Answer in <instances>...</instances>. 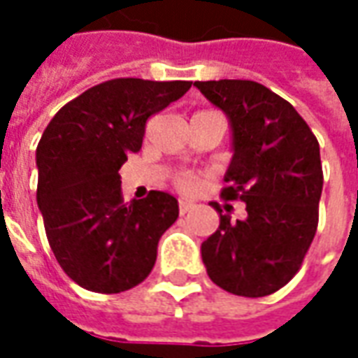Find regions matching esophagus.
Masks as SVG:
<instances>
[{
	"mask_svg": "<svg viewBox=\"0 0 358 358\" xmlns=\"http://www.w3.org/2000/svg\"><path fill=\"white\" fill-rule=\"evenodd\" d=\"M178 207H180V215H186V213H189V210L194 209L195 203L187 201V199H180Z\"/></svg>",
	"mask_w": 358,
	"mask_h": 358,
	"instance_id": "34e87169",
	"label": "esophagus"
}]
</instances>
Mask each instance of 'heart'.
I'll return each instance as SVG.
<instances>
[{
	"mask_svg": "<svg viewBox=\"0 0 358 358\" xmlns=\"http://www.w3.org/2000/svg\"><path fill=\"white\" fill-rule=\"evenodd\" d=\"M197 180H195L194 174H180L176 178V186L182 187V189H194Z\"/></svg>",
	"mask_w": 358,
	"mask_h": 358,
	"instance_id": "b5f03b06",
	"label": "heart"
}]
</instances>
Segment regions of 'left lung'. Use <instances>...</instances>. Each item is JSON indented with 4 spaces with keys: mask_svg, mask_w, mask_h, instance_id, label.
<instances>
[{
    "mask_svg": "<svg viewBox=\"0 0 358 358\" xmlns=\"http://www.w3.org/2000/svg\"><path fill=\"white\" fill-rule=\"evenodd\" d=\"M232 128L224 199L245 203L248 217L220 226L201 243L209 278L226 292L264 297L297 272L318 226L322 163L315 134L289 101L253 80L195 82Z\"/></svg>",
    "mask_w": 358,
    "mask_h": 358,
    "instance_id": "left-lung-1",
    "label": "left lung"
}]
</instances>
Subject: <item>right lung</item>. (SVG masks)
I'll return each instance as SVG.
<instances>
[{"label": "right lung", "mask_w": 358, "mask_h": 358, "mask_svg": "<svg viewBox=\"0 0 358 358\" xmlns=\"http://www.w3.org/2000/svg\"><path fill=\"white\" fill-rule=\"evenodd\" d=\"M192 82L115 78L61 107L36 149L38 207L53 255L76 284L120 293L141 284L178 201L164 192L124 203L118 169L141 149L145 122Z\"/></svg>", "instance_id": "add662e5"}]
</instances>
